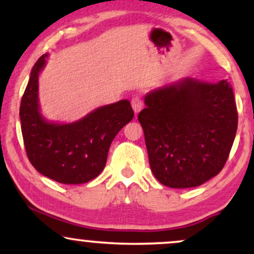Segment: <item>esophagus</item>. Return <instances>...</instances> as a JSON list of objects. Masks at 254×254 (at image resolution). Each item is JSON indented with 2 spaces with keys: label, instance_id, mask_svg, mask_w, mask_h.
Wrapping results in <instances>:
<instances>
[{
  "label": "esophagus",
  "instance_id": "1",
  "mask_svg": "<svg viewBox=\"0 0 254 254\" xmlns=\"http://www.w3.org/2000/svg\"><path fill=\"white\" fill-rule=\"evenodd\" d=\"M131 106H132L133 111H135V113H138L139 111L142 110V107H143V104H142V100L139 97H133L132 100H131Z\"/></svg>",
  "mask_w": 254,
  "mask_h": 254
}]
</instances>
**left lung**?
I'll use <instances>...</instances> for the list:
<instances>
[{"label": "left lung", "mask_w": 254, "mask_h": 254, "mask_svg": "<svg viewBox=\"0 0 254 254\" xmlns=\"http://www.w3.org/2000/svg\"><path fill=\"white\" fill-rule=\"evenodd\" d=\"M144 104L138 122L151 172L162 185L194 188L222 171L238 129L229 82L183 78L150 92Z\"/></svg>", "instance_id": "left-lung-1"}]
</instances>
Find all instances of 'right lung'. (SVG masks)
Returning a JSON list of instances; mask_svg holds the SVG:
<instances>
[{
  "label": "right lung",
  "mask_w": 254,
  "mask_h": 254,
  "mask_svg": "<svg viewBox=\"0 0 254 254\" xmlns=\"http://www.w3.org/2000/svg\"><path fill=\"white\" fill-rule=\"evenodd\" d=\"M43 55L32 68L20 105V121L28 160L43 176L62 184H84L97 178L119 130L132 121L129 100L101 106L69 124L48 122L40 115L38 78Z\"/></svg>",
  "instance_id": "right-lung-1"
}]
</instances>
